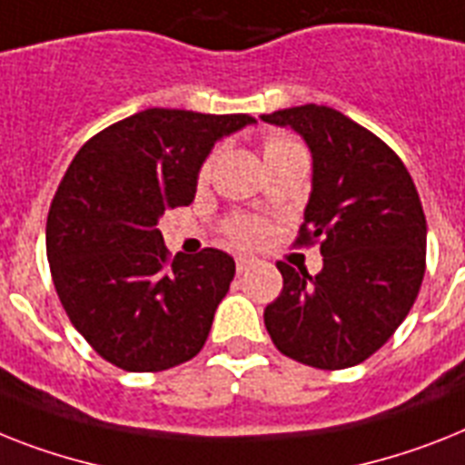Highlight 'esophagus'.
<instances>
[{"instance_id": "obj_1", "label": "esophagus", "mask_w": 465, "mask_h": 465, "mask_svg": "<svg viewBox=\"0 0 465 465\" xmlns=\"http://www.w3.org/2000/svg\"><path fill=\"white\" fill-rule=\"evenodd\" d=\"M252 263H254V259H249V256H237V273H244V271H249V268H252Z\"/></svg>"}]
</instances>
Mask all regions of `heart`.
Masks as SVG:
<instances>
[{
  "label": "heart",
  "mask_w": 465,
  "mask_h": 465,
  "mask_svg": "<svg viewBox=\"0 0 465 465\" xmlns=\"http://www.w3.org/2000/svg\"><path fill=\"white\" fill-rule=\"evenodd\" d=\"M294 147H299L297 142L287 140V137H268L266 144H263V156L271 159V156ZM213 159H216V154L206 159V163L202 166V171H199V180L209 178L211 168H213ZM230 235L235 237L237 242H242V244H256V242L263 237V225H261L259 221H244V218H237V221L230 223Z\"/></svg>",
  "instance_id": "obj_1"
}]
</instances>
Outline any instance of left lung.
I'll use <instances>...</instances> for the list:
<instances>
[{"instance_id": "1", "label": "left lung", "mask_w": 465, "mask_h": 465, "mask_svg": "<svg viewBox=\"0 0 465 465\" xmlns=\"http://www.w3.org/2000/svg\"><path fill=\"white\" fill-rule=\"evenodd\" d=\"M292 128L313 159L297 244L321 242L323 271L280 261L282 292L263 311L275 347L306 366L340 371L375 354L401 325L425 275V213L392 149L318 104L263 114Z\"/></svg>"}]
</instances>
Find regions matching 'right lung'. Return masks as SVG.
I'll return each instance as SVG.
<instances>
[{"mask_svg": "<svg viewBox=\"0 0 465 465\" xmlns=\"http://www.w3.org/2000/svg\"><path fill=\"white\" fill-rule=\"evenodd\" d=\"M247 114L147 109L87 140L47 216V259L71 323L102 359L156 373L199 354L235 278L221 249L168 259L159 218L187 206L199 168Z\"/></svg>", "mask_w": 465, "mask_h": 465, "instance_id": "1", "label": "right lung"}]
</instances>
